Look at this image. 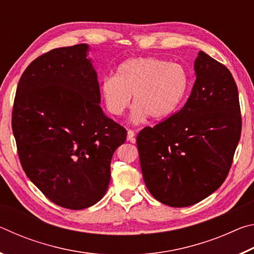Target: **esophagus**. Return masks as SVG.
Segmentation results:
<instances>
[{
    "mask_svg": "<svg viewBox=\"0 0 254 254\" xmlns=\"http://www.w3.org/2000/svg\"><path fill=\"white\" fill-rule=\"evenodd\" d=\"M127 141H130L131 143H134V142H135L134 132H133L132 130H128V131H127Z\"/></svg>",
    "mask_w": 254,
    "mask_h": 254,
    "instance_id": "1",
    "label": "esophagus"
}]
</instances>
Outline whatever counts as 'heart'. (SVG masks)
I'll return each mask as SVG.
<instances>
[{"mask_svg": "<svg viewBox=\"0 0 254 254\" xmlns=\"http://www.w3.org/2000/svg\"><path fill=\"white\" fill-rule=\"evenodd\" d=\"M189 87V75L183 65L157 57L128 59L118 67L115 77L102 81L101 93L106 110L121 117L131 105V119L143 122L148 117L161 121L179 109Z\"/></svg>", "mask_w": 254, "mask_h": 254, "instance_id": "1", "label": "heart"}]
</instances>
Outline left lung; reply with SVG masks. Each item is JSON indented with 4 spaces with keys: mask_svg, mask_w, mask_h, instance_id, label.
I'll return each mask as SVG.
<instances>
[{
    "mask_svg": "<svg viewBox=\"0 0 254 254\" xmlns=\"http://www.w3.org/2000/svg\"><path fill=\"white\" fill-rule=\"evenodd\" d=\"M195 71L182 109L136 136L147 188L171 207L198 203L224 183L242 130L239 92L230 70L199 51Z\"/></svg>",
    "mask_w": 254,
    "mask_h": 254,
    "instance_id": "8db88e82",
    "label": "left lung"
}]
</instances>
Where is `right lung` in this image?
<instances>
[{
    "label": "right lung",
    "instance_id": "right-lung-1",
    "mask_svg": "<svg viewBox=\"0 0 254 254\" xmlns=\"http://www.w3.org/2000/svg\"><path fill=\"white\" fill-rule=\"evenodd\" d=\"M85 44L36 58L19 80L12 131L28 178L56 205L83 209L110 184L112 156L127 130L100 106L97 74Z\"/></svg>",
    "mask_w": 254,
    "mask_h": 254
}]
</instances>
